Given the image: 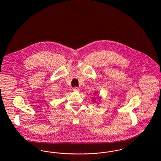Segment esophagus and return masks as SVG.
Segmentation results:
<instances>
[{"instance_id": "34e87169", "label": "esophagus", "mask_w": 161, "mask_h": 161, "mask_svg": "<svg viewBox=\"0 0 161 161\" xmlns=\"http://www.w3.org/2000/svg\"><path fill=\"white\" fill-rule=\"evenodd\" d=\"M80 89H79V88L78 87H74V88H73V91H78Z\"/></svg>"}]
</instances>
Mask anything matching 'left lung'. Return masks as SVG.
Returning <instances> with one entry per match:
<instances>
[{"mask_svg":"<svg viewBox=\"0 0 161 161\" xmlns=\"http://www.w3.org/2000/svg\"><path fill=\"white\" fill-rule=\"evenodd\" d=\"M95 101V100H93V101Z\"/></svg>","mask_w":161,"mask_h":161,"instance_id":"1","label":"left lung"}]
</instances>
